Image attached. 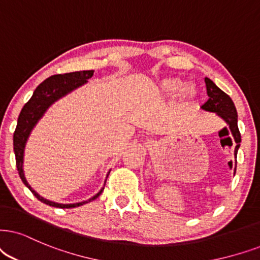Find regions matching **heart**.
<instances>
[{
    "mask_svg": "<svg viewBox=\"0 0 260 260\" xmlns=\"http://www.w3.org/2000/svg\"><path fill=\"white\" fill-rule=\"evenodd\" d=\"M159 90L166 97L176 98L182 94L186 101L192 102L198 97V90L193 85L187 86L185 81L180 78L164 79L159 83Z\"/></svg>",
    "mask_w": 260,
    "mask_h": 260,
    "instance_id": "1",
    "label": "heart"
}]
</instances>
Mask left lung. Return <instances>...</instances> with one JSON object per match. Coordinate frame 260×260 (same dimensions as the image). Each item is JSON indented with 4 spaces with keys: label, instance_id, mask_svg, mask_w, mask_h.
I'll return each instance as SVG.
<instances>
[{
    "label": "left lung",
    "instance_id": "left-lung-1",
    "mask_svg": "<svg viewBox=\"0 0 260 260\" xmlns=\"http://www.w3.org/2000/svg\"><path fill=\"white\" fill-rule=\"evenodd\" d=\"M205 84L209 100L206 103L203 104L202 109L205 111H210V113L217 114L218 116L228 124L229 129H231L232 132V136L234 138L236 143L234 150V156L236 158L240 143H241V134H240L238 127V113H236V108L234 106V103H233L232 98L229 97L225 92H223L218 86H216V84L213 83L211 79L205 78Z\"/></svg>",
    "mask_w": 260,
    "mask_h": 260
}]
</instances>
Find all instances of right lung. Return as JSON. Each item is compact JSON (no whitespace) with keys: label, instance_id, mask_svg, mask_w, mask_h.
Returning <instances> with one entry per match:
<instances>
[{"label":"right lung","instance_id":"right-lung-1","mask_svg":"<svg viewBox=\"0 0 260 260\" xmlns=\"http://www.w3.org/2000/svg\"><path fill=\"white\" fill-rule=\"evenodd\" d=\"M92 75H93V71H80L72 72V73L66 74L51 75L50 78L45 79L42 84L38 85L37 88H36L34 92V94H32V97L29 98V101L25 104L24 108H22L21 113L18 117V124H16L14 136H13V145H14L15 162L19 176H20L21 181L25 183V186L34 193L36 198L41 200L42 203L47 204V205L54 206V208L71 209L84 205V204L92 202V200L98 198V197L102 194V192H103L104 187L97 193V194L92 197V198L80 203L60 204L44 199L28 185L27 180H26L25 177L22 166H24V152L26 143H27V139L29 134L32 132V129H34L38 121L42 119V116L45 114V111L49 109V107H50L51 104H54L56 101L60 100V98L64 97L66 94L71 93L72 91L77 90L78 87L86 84L88 79L92 78ZM104 186H106V183H104Z\"/></svg>","mask_w":260,"mask_h":260}]
</instances>
